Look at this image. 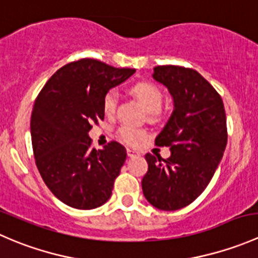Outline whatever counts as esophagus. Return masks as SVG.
I'll list each match as a JSON object with an SVG mask.
<instances>
[{
    "mask_svg": "<svg viewBox=\"0 0 258 258\" xmlns=\"http://www.w3.org/2000/svg\"><path fill=\"white\" fill-rule=\"evenodd\" d=\"M127 155H128V157H137V156H140V152L134 148H127Z\"/></svg>",
    "mask_w": 258,
    "mask_h": 258,
    "instance_id": "1",
    "label": "esophagus"
}]
</instances>
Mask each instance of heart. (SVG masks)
I'll return each instance as SVG.
<instances>
[{"label":"heart","mask_w":258,"mask_h":258,"mask_svg":"<svg viewBox=\"0 0 258 258\" xmlns=\"http://www.w3.org/2000/svg\"><path fill=\"white\" fill-rule=\"evenodd\" d=\"M132 93L137 97V100L142 103V106L148 112H157L162 105V93L156 86L151 83H139L134 86ZM117 92L114 90L108 91L103 98V110L107 114H112L116 110L117 105ZM119 139L128 145L139 144L146 137V132L142 130H136L131 126H122L118 130Z\"/></svg>","instance_id":"b5f03b06"}]
</instances>
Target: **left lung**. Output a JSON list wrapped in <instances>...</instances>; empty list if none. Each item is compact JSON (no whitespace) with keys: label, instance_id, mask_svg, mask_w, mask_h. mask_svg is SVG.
<instances>
[{"label":"left lung","instance_id":"1","mask_svg":"<svg viewBox=\"0 0 258 258\" xmlns=\"http://www.w3.org/2000/svg\"><path fill=\"white\" fill-rule=\"evenodd\" d=\"M152 77L173 100V112L155 141L171 147V156H145L148 171L142 191L156 209L176 211L204 192L222 160L227 144L225 107L217 91L195 70L157 66Z\"/></svg>","mask_w":258,"mask_h":258}]
</instances>
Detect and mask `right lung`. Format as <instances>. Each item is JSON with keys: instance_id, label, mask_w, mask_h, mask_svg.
Listing matches in <instances>:
<instances>
[{"instance_id": "obj_1", "label": "right lung", "mask_w": 258, "mask_h": 258, "mask_svg": "<svg viewBox=\"0 0 258 258\" xmlns=\"http://www.w3.org/2000/svg\"><path fill=\"white\" fill-rule=\"evenodd\" d=\"M135 72L82 58L61 67L38 93L31 116L36 165L49 191L67 206L92 210L112 195L126 148L112 141L96 150L88 132L92 122L105 118L108 90Z\"/></svg>"}]
</instances>
